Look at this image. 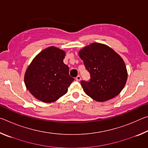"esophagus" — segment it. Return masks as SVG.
<instances>
[{
	"instance_id": "obj_1",
	"label": "esophagus",
	"mask_w": 148,
	"mask_h": 148,
	"mask_svg": "<svg viewBox=\"0 0 148 148\" xmlns=\"http://www.w3.org/2000/svg\"><path fill=\"white\" fill-rule=\"evenodd\" d=\"M76 81H80V80H81V76H77V77H76Z\"/></svg>"
}]
</instances>
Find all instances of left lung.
<instances>
[{
    "label": "left lung",
    "mask_w": 148,
    "mask_h": 148,
    "mask_svg": "<svg viewBox=\"0 0 148 148\" xmlns=\"http://www.w3.org/2000/svg\"><path fill=\"white\" fill-rule=\"evenodd\" d=\"M79 56L89 72L91 79L82 80L85 92L95 101L113 99L123 89L127 71L123 60L111 47L94 42L79 51Z\"/></svg>",
    "instance_id": "obj_1"
}]
</instances>
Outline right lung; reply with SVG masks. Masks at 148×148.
Segmentation results:
<instances>
[{
	"label": "right lung",
	"mask_w": 148,
	"mask_h": 148,
	"mask_svg": "<svg viewBox=\"0 0 148 148\" xmlns=\"http://www.w3.org/2000/svg\"><path fill=\"white\" fill-rule=\"evenodd\" d=\"M65 51L54 46L47 47L32 60L25 74L27 90L39 101L53 102L63 96L74 79L63 62Z\"/></svg>",
	"instance_id": "right-lung-1"
}]
</instances>
